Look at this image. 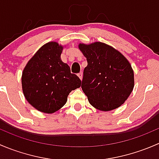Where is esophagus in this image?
<instances>
[{
    "label": "esophagus",
    "mask_w": 159,
    "mask_h": 159,
    "mask_svg": "<svg viewBox=\"0 0 159 159\" xmlns=\"http://www.w3.org/2000/svg\"><path fill=\"white\" fill-rule=\"evenodd\" d=\"M78 76L79 77L80 79L82 80V78H83V74H82V72H80V73H78Z\"/></svg>",
    "instance_id": "1"
}]
</instances>
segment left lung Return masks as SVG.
Segmentation results:
<instances>
[{"instance_id": "8db88e82", "label": "left lung", "mask_w": 159, "mask_h": 159, "mask_svg": "<svg viewBox=\"0 0 159 159\" xmlns=\"http://www.w3.org/2000/svg\"><path fill=\"white\" fill-rule=\"evenodd\" d=\"M78 48L86 57L81 89L96 109L108 111L125 103L134 89V71L128 59L105 43L86 44Z\"/></svg>"}]
</instances>
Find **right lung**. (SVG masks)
Returning <instances> with one entry per match:
<instances>
[{"mask_svg": "<svg viewBox=\"0 0 159 159\" xmlns=\"http://www.w3.org/2000/svg\"><path fill=\"white\" fill-rule=\"evenodd\" d=\"M64 46L50 41L41 47L28 61L21 76L22 91L28 103L39 111L52 114L66 104L72 90L81 81L70 73L61 54Z\"/></svg>", "mask_w": 159, "mask_h": 159, "instance_id": "obj_1", "label": "right lung"}]
</instances>
